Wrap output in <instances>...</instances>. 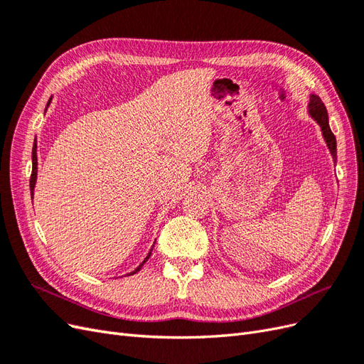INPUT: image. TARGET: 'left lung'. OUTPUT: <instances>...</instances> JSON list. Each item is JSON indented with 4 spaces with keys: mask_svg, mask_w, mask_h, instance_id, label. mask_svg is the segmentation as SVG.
I'll return each mask as SVG.
<instances>
[{
    "mask_svg": "<svg viewBox=\"0 0 364 364\" xmlns=\"http://www.w3.org/2000/svg\"><path fill=\"white\" fill-rule=\"evenodd\" d=\"M308 112L310 115L317 121V124L321 126L322 129V135L326 141V146L331 151V156L333 161H337V142H336V136L331 132V127H329L328 123V112H326V107L323 105V102L321 100V97H317L314 94L310 95V105H308Z\"/></svg>",
    "mask_w": 364,
    "mask_h": 364,
    "instance_id": "left-lung-1",
    "label": "left lung"
}]
</instances>
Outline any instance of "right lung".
Here are the masks:
<instances>
[{
  "label": "right lung",
  "instance_id": "right-lung-1",
  "mask_svg": "<svg viewBox=\"0 0 364 364\" xmlns=\"http://www.w3.org/2000/svg\"><path fill=\"white\" fill-rule=\"evenodd\" d=\"M50 103V102H48ZM31 161H33V168H31V176H30V191L33 193V190H35V183H36V174H38V155H36V142H35V146H33V150H31ZM151 250H153V247H151ZM151 250L149 252V255H147V258L142 261L139 266L132 272V273H129V274H135L136 272H139V269L144 266V262L150 258V255H151Z\"/></svg>",
  "mask_w": 364,
  "mask_h": 364
}]
</instances>
